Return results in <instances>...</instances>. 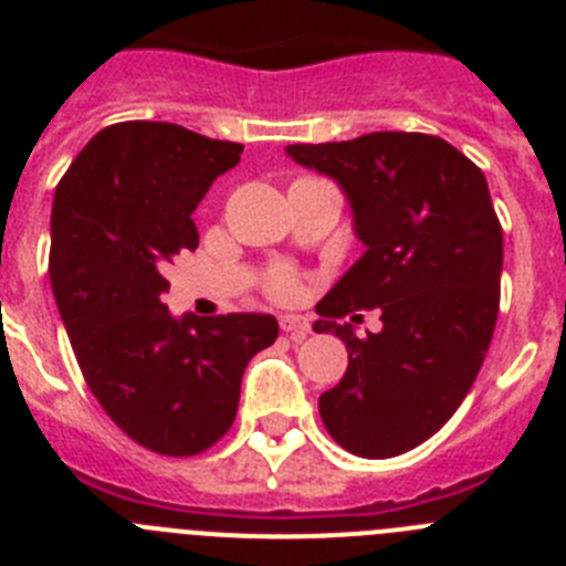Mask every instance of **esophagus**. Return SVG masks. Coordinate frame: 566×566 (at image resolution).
Wrapping results in <instances>:
<instances>
[{
    "mask_svg": "<svg viewBox=\"0 0 566 566\" xmlns=\"http://www.w3.org/2000/svg\"><path fill=\"white\" fill-rule=\"evenodd\" d=\"M280 328L300 343V339H306L312 334V326H308L306 317H300V314H280Z\"/></svg>",
    "mask_w": 566,
    "mask_h": 566,
    "instance_id": "34e87169",
    "label": "esophagus"
}]
</instances>
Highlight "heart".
<instances>
[{"label":"heart","instance_id":"heart-1","mask_svg":"<svg viewBox=\"0 0 566 566\" xmlns=\"http://www.w3.org/2000/svg\"><path fill=\"white\" fill-rule=\"evenodd\" d=\"M269 292H272L277 300L297 297V292H300L297 274H294L292 269H286V266L274 269L272 277H269Z\"/></svg>","mask_w":566,"mask_h":566}]
</instances>
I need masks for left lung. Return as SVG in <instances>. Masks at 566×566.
I'll list each match as a JSON object with an SVG mask.
<instances>
[{
	"label": "left lung",
	"mask_w": 566,
	"mask_h": 566,
	"mask_svg": "<svg viewBox=\"0 0 566 566\" xmlns=\"http://www.w3.org/2000/svg\"><path fill=\"white\" fill-rule=\"evenodd\" d=\"M286 155L343 189L365 247L317 303L314 332L348 348L319 417L354 457H399L453 417L496 328L504 249L488 181L424 133L289 144ZM354 307H379L384 328L357 338L338 323Z\"/></svg>",
	"instance_id": "1"
}]
</instances>
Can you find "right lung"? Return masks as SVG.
I'll list each match as a JSON object with an SVG mask.
<instances>
[{
	"label": "right lung",
	"instance_id": "1",
	"mask_svg": "<svg viewBox=\"0 0 566 566\" xmlns=\"http://www.w3.org/2000/svg\"><path fill=\"white\" fill-rule=\"evenodd\" d=\"M243 147L167 122L104 127L70 164L50 214V286L78 368L107 417L164 457L232 428L272 314L172 317L164 269L198 249L192 212Z\"/></svg>",
	"mask_w": 566,
	"mask_h": 566
}]
</instances>
